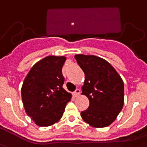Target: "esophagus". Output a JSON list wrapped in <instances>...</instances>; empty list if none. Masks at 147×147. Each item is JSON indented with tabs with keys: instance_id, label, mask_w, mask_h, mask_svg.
Listing matches in <instances>:
<instances>
[{
	"instance_id": "1",
	"label": "esophagus",
	"mask_w": 147,
	"mask_h": 147,
	"mask_svg": "<svg viewBox=\"0 0 147 147\" xmlns=\"http://www.w3.org/2000/svg\"><path fill=\"white\" fill-rule=\"evenodd\" d=\"M80 93H81V90L79 89H76V90L73 92V95L75 97H77L80 95Z\"/></svg>"
}]
</instances>
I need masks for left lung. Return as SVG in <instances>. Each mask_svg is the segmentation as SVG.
I'll use <instances>...</instances> for the list:
<instances>
[{
    "instance_id": "left-lung-1",
    "label": "left lung",
    "mask_w": 147,
    "mask_h": 147,
    "mask_svg": "<svg viewBox=\"0 0 147 147\" xmlns=\"http://www.w3.org/2000/svg\"><path fill=\"white\" fill-rule=\"evenodd\" d=\"M75 58L85 74L82 94L89 100V107L81 112V118L93 127H108L123 108V80L103 58L85 55H76Z\"/></svg>"
}]
</instances>
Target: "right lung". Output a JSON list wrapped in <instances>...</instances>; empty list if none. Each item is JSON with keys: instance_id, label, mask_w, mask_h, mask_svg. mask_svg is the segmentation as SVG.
Instances as JSON below:
<instances>
[{"instance_id": "right-lung-1", "label": "right lung", "mask_w": 147, "mask_h": 147, "mask_svg": "<svg viewBox=\"0 0 147 147\" xmlns=\"http://www.w3.org/2000/svg\"><path fill=\"white\" fill-rule=\"evenodd\" d=\"M64 56H47L30 69L23 83L21 97L26 114L38 126L48 127L63 116L71 94L63 88Z\"/></svg>"}]
</instances>
